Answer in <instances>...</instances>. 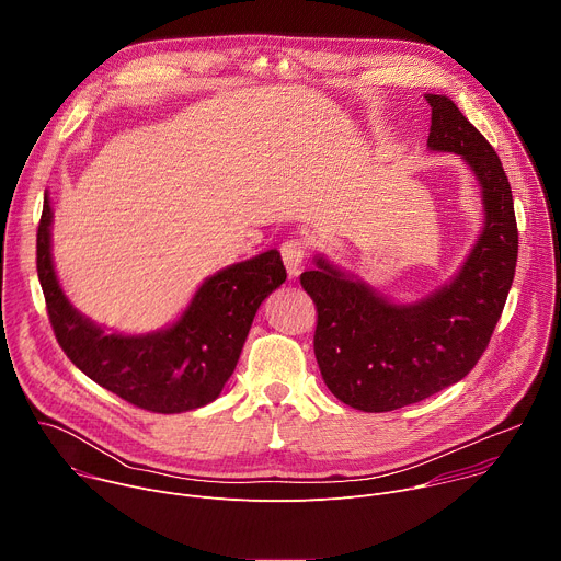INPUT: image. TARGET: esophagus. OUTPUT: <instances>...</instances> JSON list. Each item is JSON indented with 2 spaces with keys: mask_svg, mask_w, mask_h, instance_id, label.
<instances>
[{
  "mask_svg": "<svg viewBox=\"0 0 561 561\" xmlns=\"http://www.w3.org/2000/svg\"><path fill=\"white\" fill-rule=\"evenodd\" d=\"M282 260H284V266L288 271L290 277H297L306 264V255H308V244L304 242V239L299 237H290L286 239V242L282 244Z\"/></svg>",
  "mask_w": 561,
  "mask_h": 561,
  "instance_id": "esophagus-1",
  "label": "esophagus"
}]
</instances>
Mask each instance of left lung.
Segmentation results:
<instances>
[{"label": "left lung", "instance_id": "obj_1", "mask_svg": "<svg viewBox=\"0 0 561 561\" xmlns=\"http://www.w3.org/2000/svg\"><path fill=\"white\" fill-rule=\"evenodd\" d=\"M433 108L428 148L457 152L482 186L484 230L450 284L417 304H390L324 257L299 282L317 308L314 357L340 402L388 413L463 379L500 322L517 264V219L502 162L446 95Z\"/></svg>", "mask_w": 561, "mask_h": 561}]
</instances>
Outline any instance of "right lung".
Returning <instances> with one entry per match:
<instances>
[{"mask_svg":"<svg viewBox=\"0 0 561 561\" xmlns=\"http://www.w3.org/2000/svg\"><path fill=\"white\" fill-rule=\"evenodd\" d=\"M50 221L46 195L37 228V277L66 357L102 388L150 413H184L217 399L237 366L260 304L286 282L279 253H262L208 277L171 329L108 335L64 295L53 268Z\"/></svg>","mask_w":561,"mask_h":561,"instance_id":"right-lung-1","label":"right lung"}]
</instances>
